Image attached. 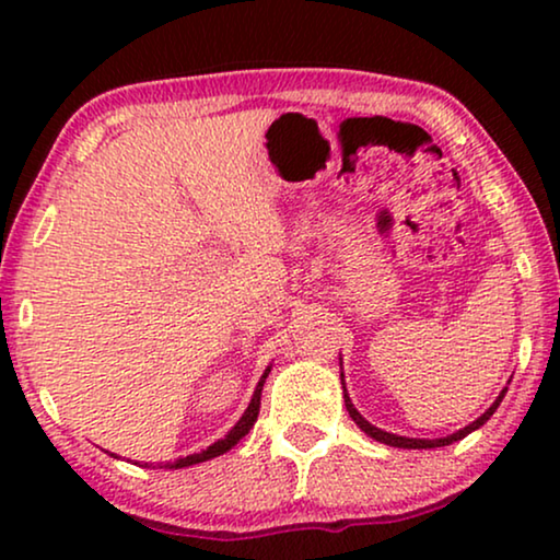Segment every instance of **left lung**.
I'll list each match as a JSON object with an SVG mask.
<instances>
[{
    "mask_svg": "<svg viewBox=\"0 0 560 560\" xmlns=\"http://www.w3.org/2000/svg\"><path fill=\"white\" fill-rule=\"evenodd\" d=\"M341 385H343V372H341ZM504 393H508V387H504L502 393H500V397H497V400L492 402V408H489V410L485 412V416H479L477 420H474V423H469V425H466V428H462V431H456V433L446 435V439H433V441H428V439H405V435L387 433V431H382V428L372 425L370 420H364L362 416H359V410L354 408V402L349 400V395H347V387H343V405H347V410H349L351 420H354V423H357L359 428H362V431H364L366 435H370V439H374V441H380V443H387V446H395V448H439V446H448V443H454V441H462L464 435H469L471 431H477V428L485 425L487 420L494 416V410L500 408V402H502Z\"/></svg>",
    "mask_w": 560,
    "mask_h": 560,
    "instance_id": "left-lung-1",
    "label": "left lung"
}]
</instances>
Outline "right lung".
<instances>
[{"instance_id":"obj_1","label":"right lung","mask_w":560,"mask_h":560,"mask_svg":"<svg viewBox=\"0 0 560 560\" xmlns=\"http://www.w3.org/2000/svg\"><path fill=\"white\" fill-rule=\"evenodd\" d=\"M267 374H270V366H267L265 370V374L262 377H259V382H257V389H255V395H252V402H249V408L244 410V416L236 420V425L232 428V431H229L224 439L221 441H217V443H211L209 448L206 451H201V454H190V456H186V458H178V462H173V464H165V469H183V466H194V464H201V462H209V458H213V456H221V454H226L229 448L232 446H236V443H240L244 435L249 433V428L255 425V420H257V416H259V397H262V387H265V380H267ZM148 466V464H144Z\"/></svg>"}]
</instances>
